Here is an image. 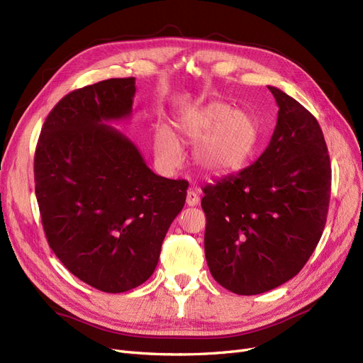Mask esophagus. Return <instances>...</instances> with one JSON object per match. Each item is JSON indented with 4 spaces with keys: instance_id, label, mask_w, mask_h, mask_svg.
<instances>
[{
    "instance_id": "1",
    "label": "esophagus",
    "mask_w": 363,
    "mask_h": 363,
    "mask_svg": "<svg viewBox=\"0 0 363 363\" xmlns=\"http://www.w3.org/2000/svg\"><path fill=\"white\" fill-rule=\"evenodd\" d=\"M199 203H200L199 194H196L194 189H189V191H188V195H186V204L194 207V206H196Z\"/></svg>"
}]
</instances>
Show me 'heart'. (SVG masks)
Listing matches in <instances>:
<instances>
[{
  "instance_id": "obj_1",
  "label": "heart",
  "mask_w": 363,
  "mask_h": 363,
  "mask_svg": "<svg viewBox=\"0 0 363 363\" xmlns=\"http://www.w3.org/2000/svg\"><path fill=\"white\" fill-rule=\"evenodd\" d=\"M180 140L199 142L194 152L196 164L207 174L224 175L251 156L259 142V125L250 113L223 103L184 112L172 121L171 131L167 127L155 131V155L163 169L172 171L180 164Z\"/></svg>"
}]
</instances>
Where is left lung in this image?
Wrapping results in <instances>:
<instances>
[{"label": "left lung", "instance_id": "8db88e82", "mask_svg": "<svg viewBox=\"0 0 363 363\" xmlns=\"http://www.w3.org/2000/svg\"><path fill=\"white\" fill-rule=\"evenodd\" d=\"M277 124L267 150L238 174L207 184L204 252L213 279L256 295L301 271L320 242L332 168L315 116L274 86Z\"/></svg>", "mask_w": 363, "mask_h": 363}]
</instances>
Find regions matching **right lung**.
<instances>
[{
    "label": "right lung",
    "mask_w": 363,
    "mask_h": 363,
    "mask_svg": "<svg viewBox=\"0 0 363 363\" xmlns=\"http://www.w3.org/2000/svg\"><path fill=\"white\" fill-rule=\"evenodd\" d=\"M135 77L77 89L43 123L36 199L54 255L89 286L119 294L155 272L162 242L186 201V180L152 172L111 123L128 119Z\"/></svg>",
    "instance_id": "add662e5"
}]
</instances>
